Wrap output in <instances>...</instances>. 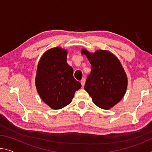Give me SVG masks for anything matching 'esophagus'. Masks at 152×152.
Returning <instances> with one entry per match:
<instances>
[{"mask_svg":"<svg viewBox=\"0 0 152 152\" xmlns=\"http://www.w3.org/2000/svg\"><path fill=\"white\" fill-rule=\"evenodd\" d=\"M85 82H86V78H82V79L80 80V83H81L82 86L84 85V84H85Z\"/></svg>","mask_w":152,"mask_h":152,"instance_id":"1","label":"esophagus"}]
</instances>
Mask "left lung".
Wrapping results in <instances>:
<instances>
[{
    "mask_svg": "<svg viewBox=\"0 0 152 152\" xmlns=\"http://www.w3.org/2000/svg\"><path fill=\"white\" fill-rule=\"evenodd\" d=\"M82 53L91 64L84 89L96 106L109 109L121 100L127 90V78L121 64L109 51L92 53L82 49Z\"/></svg>",
    "mask_w": 152,
    "mask_h": 152,
    "instance_id": "obj_1",
    "label": "left lung"
}]
</instances>
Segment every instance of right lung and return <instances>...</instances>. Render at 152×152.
<instances>
[{"instance_id": "obj_1", "label": "right lung", "mask_w": 152, "mask_h": 152, "mask_svg": "<svg viewBox=\"0 0 152 152\" xmlns=\"http://www.w3.org/2000/svg\"><path fill=\"white\" fill-rule=\"evenodd\" d=\"M66 61L67 51L58 47L45 52L38 64L36 88L41 99L51 109H60L70 104L75 92L81 88Z\"/></svg>"}]
</instances>
